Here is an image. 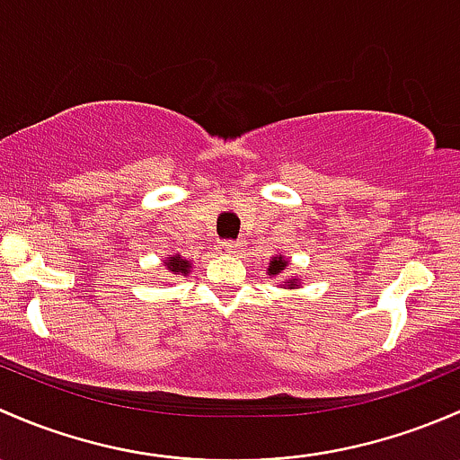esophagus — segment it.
Returning a JSON list of instances; mask_svg holds the SVG:
<instances>
[{
	"instance_id": "34e87169",
	"label": "esophagus",
	"mask_w": 460,
	"mask_h": 460,
	"mask_svg": "<svg viewBox=\"0 0 460 460\" xmlns=\"http://www.w3.org/2000/svg\"><path fill=\"white\" fill-rule=\"evenodd\" d=\"M221 250H224L226 254H239L241 245L234 243V241H221Z\"/></svg>"
}]
</instances>
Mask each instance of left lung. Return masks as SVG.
Returning a JSON list of instances; mask_svg holds the SVG:
<instances>
[{
  "mask_svg": "<svg viewBox=\"0 0 460 460\" xmlns=\"http://www.w3.org/2000/svg\"><path fill=\"white\" fill-rule=\"evenodd\" d=\"M286 270H288V261H286V257H281V254L272 257V261H270V265H268L270 277H281ZM283 286H286L288 290H295V288L299 286V279H286V281H283Z\"/></svg>",
  "mask_w": 460,
  "mask_h": 460,
  "instance_id": "1",
  "label": "left lung"
}]
</instances>
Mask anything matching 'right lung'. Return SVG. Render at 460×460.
<instances>
[{"mask_svg":"<svg viewBox=\"0 0 460 460\" xmlns=\"http://www.w3.org/2000/svg\"><path fill=\"white\" fill-rule=\"evenodd\" d=\"M164 263L165 268H168V272L177 274V277H188L192 268V263L188 261V259H181V254H170Z\"/></svg>","mask_w":460,"mask_h":460,"instance_id":"1","label":"right lung"}]
</instances>
